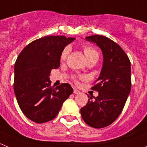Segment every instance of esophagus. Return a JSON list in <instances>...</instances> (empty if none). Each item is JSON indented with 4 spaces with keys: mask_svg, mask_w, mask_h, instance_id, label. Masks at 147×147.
I'll use <instances>...</instances> for the list:
<instances>
[{
    "mask_svg": "<svg viewBox=\"0 0 147 147\" xmlns=\"http://www.w3.org/2000/svg\"><path fill=\"white\" fill-rule=\"evenodd\" d=\"M74 93L76 94H80V91H79L76 89H74Z\"/></svg>",
    "mask_w": 147,
    "mask_h": 147,
    "instance_id": "1",
    "label": "esophagus"
}]
</instances>
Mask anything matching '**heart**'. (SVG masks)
<instances>
[{
  "mask_svg": "<svg viewBox=\"0 0 147 147\" xmlns=\"http://www.w3.org/2000/svg\"><path fill=\"white\" fill-rule=\"evenodd\" d=\"M68 52H69V49H68V47H66V48H65L63 50L62 53H61V61H63L66 59V57L68 53ZM84 53L85 57H86V59L90 58V57L94 56V55H98L97 52L94 49L92 48V47H85L84 48Z\"/></svg>",
  "mask_w": 147,
  "mask_h": 147,
  "instance_id": "1",
  "label": "heart"
}]
</instances>
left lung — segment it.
<instances>
[{
	"label": "left lung",
	"mask_w": 147,
	"mask_h": 147,
	"mask_svg": "<svg viewBox=\"0 0 147 147\" xmlns=\"http://www.w3.org/2000/svg\"><path fill=\"white\" fill-rule=\"evenodd\" d=\"M85 39L100 47L103 63L97 84L92 88L98 91L99 95L88 100L81 108V115L89 126L101 128L113 123L123 109L131 92V62L123 49L110 39L102 35Z\"/></svg>",
	"instance_id": "8db88e82"
}]
</instances>
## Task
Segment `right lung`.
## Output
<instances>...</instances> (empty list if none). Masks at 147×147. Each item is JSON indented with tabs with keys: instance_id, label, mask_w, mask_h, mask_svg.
I'll list each match as a JSON object with an SVG mask.
<instances>
[{
	"instance_id": "1",
	"label": "right lung",
	"mask_w": 147,
	"mask_h": 147,
	"mask_svg": "<svg viewBox=\"0 0 147 147\" xmlns=\"http://www.w3.org/2000/svg\"><path fill=\"white\" fill-rule=\"evenodd\" d=\"M75 38L46 36L23 49L14 65L13 89L26 118L37 123L54 119L74 89L68 84L51 86L52 69L60 67L63 50Z\"/></svg>"
}]
</instances>
